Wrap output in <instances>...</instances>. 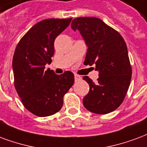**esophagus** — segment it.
<instances>
[{"instance_id": "1", "label": "esophagus", "mask_w": 147, "mask_h": 147, "mask_svg": "<svg viewBox=\"0 0 147 147\" xmlns=\"http://www.w3.org/2000/svg\"><path fill=\"white\" fill-rule=\"evenodd\" d=\"M81 79V77L78 76V75H75V80L76 81H79Z\"/></svg>"}]
</instances>
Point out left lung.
I'll use <instances>...</instances> for the list:
<instances>
[{
	"label": "left lung",
	"instance_id": "obj_1",
	"mask_svg": "<svg viewBox=\"0 0 147 147\" xmlns=\"http://www.w3.org/2000/svg\"><path fill=\"white\" fill-rule=\"evenodd\" d=\"M79 30L87 45L84 65H96L97 82L88 76L83 79L90 91L83 98L84 107L91 112L105 115L123 102L131 78V67L126 43L120 33L95 17L74 18L71 25Z\"/></svg>",
	"mask_w": 147,
	"mask_h": 147
}]
</instances>
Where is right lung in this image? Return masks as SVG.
I'll return each mask as SVG.
<instances>
[{
    "label": "right lung",
    "instance_id": "obj_1",
    "mask_svg": "<svg viewBox=\"0 0 147 147\" xmlns=\"http://www.w3.org/2000/svg\"><path fill=\"white\" fill-rule=\"evenodd\" d=\"M72 18H49L39 22L18 42L12 60L14 84L22 103L29 111L47 117L59 111L63 97L74 83V75L66 71L57 75L50 68L54 40Z\"/></svg>",
    "mask_w": 147,
    "mask_h": 147
}]
</instances>
